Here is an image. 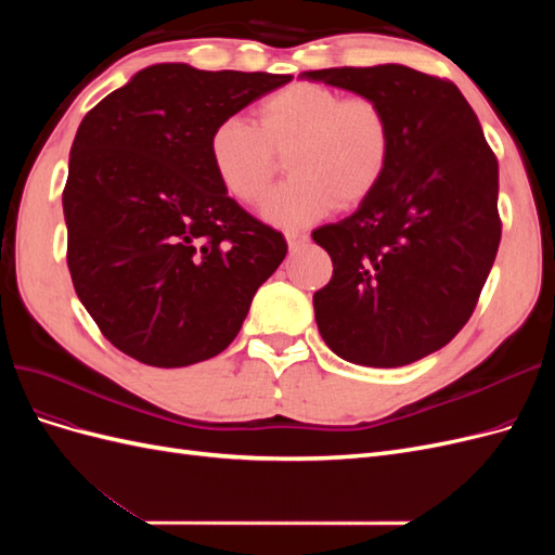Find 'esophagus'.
I'll use <instances>...</instances> for the list:
<instances>
[{"label": "esophagus", "instance_id": "esophagus-1", "mask_svg": "<svg viewBox=\"0 0 555 555\" xmlns=\"http://www.w3.org/2000/svg\"><path fill=\"white\" fill-rule=\"evenodd\" d=\"M284 236H287L289 249H298L300 245H306V243H308V233L298 231V229H292V231H287V233H284Z\"/></svg>", "mask_w": 555, "mask_h": 555}]
</instances>
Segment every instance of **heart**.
Wrapping results in <instances>:
<instances>
[{
    "label": "heart",
    "mask_w": 555,
    "mask_h": 555,
    "mask_svg": "<svg viewBox=\"0 0 555 555\" xmlns=\"http://www.w3.org/2000/svg\"><path fill=\"white\" fill-rule=\"evenodd\" d=\"M391 155L393 122L379 99L306 80L261 99L255 125L227 117L208 137L212 173L243 206L259 204L284 157L292 178L261 208L280 229L319 222L335 206H361L377 192Z\"/></svg>",
    "instance_id": "obj_1"
}]
</instances>
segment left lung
Masks as SVG:
<instances>
[{
    "label": "left lung",
    "mask_w": 555,
    "mask_h": 555,
    "mask_svg": "<svg viewBox=\"0 0 555 555\" xmlns=\"http://www.w3.org/2000/svg\"><path fill=\"white\" fill-rule=\"evenodd\" d=\"M304 78L375 96L393 122V155L354 215L312 231L333 275L312 298L340 359L398 367L444 347L473 317L498 255V159L447 78L402 64L343 66Z\"/></svg>",
    "instance_id": "obj_1"
}]
</instances>
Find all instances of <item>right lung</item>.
I'll return each instance as SVG.
<instances>
[{
  "label": "right lung",
  "mask_w": 555,
  "mask_h": 555,
  "mask_svg": "<svg viewBox=\"0 0 555 555\" xmlns=\"http://www.w3.org/2000/svg\"><path fill=\"white\" fill-rule=\"evenodd\" d=\"M292 76L155 64L104 96L76 131L62 206L74 289L104 338L145 365L224 351L287 255L217 182V122Z\"/></svg>",
  "instance_id": "1"
}]
</instances>
